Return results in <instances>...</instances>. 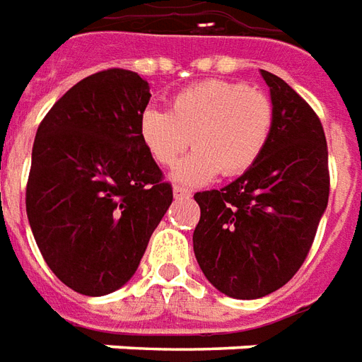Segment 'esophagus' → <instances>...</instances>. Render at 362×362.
<instances>
[{
  "instance_id": "esophagus-1",
  "label": "esophagus",
  "mask_w": 362,
  "mask_h": 362,
  "mask_svg": "<svg viewBox=\"0 0 362 362\" xmlns=\"http://www.w3.org/2000/svg\"><path fill=\"white\" fill-rule=\"evenodd\" d=\"M173 197L175 199H191L192 192L189 189H183V187H173Z\"/></svg>"
}]
</instances>
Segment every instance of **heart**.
I'll return each mask as SVG.
<instances>
[{"mask_svg": "<svg viewBox=\"0 0 362 362\" xmlns=\"http://www.w3.org/2000/svg\"><path fill=\"white\" fill-rule=\"evenodd\" d=\"M274 119V104L266 92L214 78L175 94L170 112L146 110L139 134L163 168H173L192 142L197 150L175 168L173 179L202 185L218 173L233 177L250 170L270 141Z\"/></svg>", "mask_w": 362, "mask_h": 362, "instance_id": "obj_1", "label": "heart"}]
</instances>
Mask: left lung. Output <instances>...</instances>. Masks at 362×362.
<instances>
[{"label":"left lung","mask_w":362,"mask_h":362,"mask_svg":"<svg viewBox=\"0 0 362 362\" xmlns=\"http://www.w3.org/2000/svg\"><path fill=\"white\" fill-rule=\"evenodd\" d=\"M260 73L276 112L264 152L233 183L194 194V257L208 281L233 299L270 295L297 274L329 197L318 115L286 81Z\"/></svg>","instance_id":"obj_1"}]
</instances>
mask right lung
Instances as JSON below:
<instances>
[{
	"mask_svg": "<svg viewBox=\"0 0 362 362\" xmlns=\"http://www.w3.org/2000/svg\"><path fill=\"white\" fill-rule=\"evenodd\" d=\"M148 100L133 71H100L65 92L36 131L26 216L49 270L76 293L125 286L173 200L139 134Z\"/></svg>",
	"mask_w": 362,
	"mask_h": 362,
	"instance_id": "1",
	"label": "right lung"
}]
</instances>
